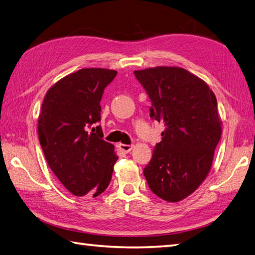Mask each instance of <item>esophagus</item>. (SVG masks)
I'll return each instance as SVG.
<instances>
[{"label":"esophagus","instance_id":"esophagus-1","mask_svg":"<svg viewBox=\"0 0 255 255\" xmlns=\"http://www.w3.org/2000/svg\"><path fill=\"white\" fill-rule=\"evenodd\" d=\"M118 147H119V149H121V150L123 151V152H125V153L130 152L131 149H132V145H130V144H123V143H119Z\"/></svg>","mask_w":255,"mask_h":255}]
</instances>
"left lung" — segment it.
Listing matches in <instances>:
<instances>
[{"label":"left lung","mask_w":255,"mask_h":255,"mask_svg":"<svg viewBox=\"0 0 255 255\" xmlns=\"http://www.w3.org/2000/svg\"><path fill=\"white\" fill-rule=\"evenodd\" d=\"M133 73L151 101L150 117L165 127L144 177L156 196L180 202L196 191L213 163L221 138L217 100L202 79L183 68L156 67Z\"/></svg>","instance_id":"obj_1"}]
</instances>
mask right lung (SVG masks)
I'll return each instance as SVG.
<instances>
[{"label": "right lung", "mask_w": 255, "mask_h": 255, "mask_svg": "<svg viewBox=\"0 0 255 255\" xmlns=\"http://www.w3.org/2000/svg\"><path fill=\"white\" fill-rule=\"evenodd\" d=\"M117 72L81 69L51 86L42 102L38 136L45 158L63 186L75 196H99L112 180L118 156L103 139V93Z\"/></svg>", "instance_id": "right-lung-1"}]
</instances>
